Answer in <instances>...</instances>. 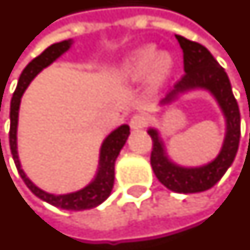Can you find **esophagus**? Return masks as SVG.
Here are the masks:
<instances>
[{
    "mask_svg": "<svg viewBox=\"0 0 250 250\" xmlns=\"http://www.w3.org/2000/svg\"><path fill=\"white\" fill-rule=\"evenodd\" d=\"M147 116L143 115V113H138V115H134L130 120V127L132 130H139V128H143L145 125H147Z\"/></svg>",
    "mask_w": 250,
    "mask_h": 250,
    "instance_id": "obj_1",
    "label": "esophagus"
}]
</instances>
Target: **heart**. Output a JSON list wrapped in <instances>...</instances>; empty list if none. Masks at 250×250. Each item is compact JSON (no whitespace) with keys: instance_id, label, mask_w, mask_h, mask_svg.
<instances>
[{"instance_id":"1","label":"heart","mask_w":250,"mask_h":250,"mask_svg":"<svg viewBox=\"0 0 250 250\" xmlns=\"http://www.w3.org/2000/svg\"><path fill=\"white\" fill-rule=\"evenodd\" d=\"M173 57L158 52L154 44H145L127 55L119 66V74L127 81H141L147 76L150 89L157 90L167 83L173 70Z\"/></svg>"}]
</instances>
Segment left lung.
Masks as SVG:
<instances>
[{"mask_svg":"<svg viewBox=\"0 0 250 250\" xmlns=\"http://www.w3.org/2000/svg\"><path fill=\"white\" fill-rule=\"evenodd\" d=\"M176 39L184 54L186 74L162 100L161 105L170 104L179 97L180 93H186L193 89L208 90L225 116L226 135L222 149L212 161L202 167H186L177 165L169 158L158 130L149 128L147 132L153 139L150 164L157 179L167 189L179 193H195L207 191L215 186L234 161L240 145L241 116L228 74L211 52L202 44L180 35H176Z\"/></svg>","mask_w":250,"mask_h":250,"instance_id":"left-lung-1","label":"left lung"}]
</instances>
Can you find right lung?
<instances>
[{
  "mask_svg": "<svg viewBox=\"0 0 250 250\" xmlns=\"http://www.w3.org/2000/svg\"><path fill=\"white\" fill-rule=\"evenodd\" d=\"M71 44H73L71 39L51 44L42 52L39 57L32 59L27 64V67L22 70L21 76L19 78L17 88L13 93L12 101H10L9 145L16 167L21 176V179L24 180L25 186L31 189L34 195H36L38 198L44 200L47 203L59 207V208L81 211L97 207L111 195V191L113 188V180H115V161H116L122 147L125 146L127 138L130 135V127L128 125H122L104 139V142L101 145L99 169H97L95 179L92 180L88 186L83 187V189L71 192V193H66V195L48 193V192L40 189L39 187L35 186L34 183L28 179L27 174L24 173L20 160H19V154H17V123H19V109H20L22 95L35 77L38 76L40 71L47 67L48 64H51L54 61H57L62 54L67 51Z\"/></svg>",
  "mask_w": 250,
  "mask_h": 250,
  "instance_id": "add662e5",
  "label": "right lung"
}]
</instances>
